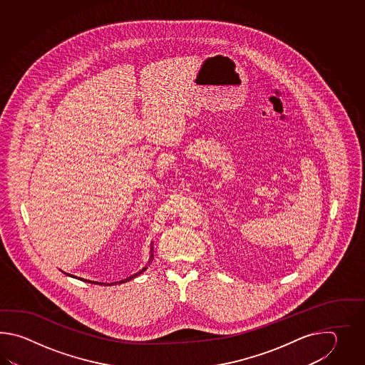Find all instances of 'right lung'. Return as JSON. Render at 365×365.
<instances>
[{
  "mask_svg": "<svg viewBox=\"0 0 365 365\" xmlns=\"http://www.w3.org/2000/svg\"><path fill=\"white\" fill-rule=\"evenodd\" d=\"M153 250H154V249H153V245H151V250H150L151 256H150V259H148V264L153 262V258H154ZM146 269H148V266H145L142 270H140V272H137V274H133L132 277H129V278H126V279L120 280V282H115V283H109V286H110V284H117V283H118V284H121V283H125V282H128V280H132L133 278H135L137 275H140V274H142V272H145ZM63 274H66V275H69V277H73V275H70V274H68V272H63ZM73 278H77V277H73ZM78 279L83 280V282H88V283H98V282H91V280L82 279V278H78ZM101 284H103V283H101Z\"/></svg>",
  "mask_w": 365,
  "mask_h": 365,
  "instance_id": "add662e5",
  "label": "right lung"
}]
</instances>
